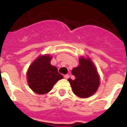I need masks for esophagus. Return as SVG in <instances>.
Listing matches in <instances>:
<instances>
[{
  "label": "esophagus",
  "instance_id": "obj_1",
  "mask_svg": "<svg viewBox=\"0 0 127 127\" xmlns=\"http://www.w3.org/2000/svg\"><path fill=\"white\" fill-rule=\"evenodd\" d=\"M70 76L68 75V74H65V75L64 76V78H66V79H68V78H69Z\"/></svg>",
  "mask_w": 127,
  "mask_h": 127
}]
</instances>
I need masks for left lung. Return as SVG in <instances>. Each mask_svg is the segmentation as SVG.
I'll return each instance as SVG.
<instances>
[{"instance_id": "left-lung-1", "label": "left lung", "mask_w": 127, "mask_h": 127, "mask_svg": "<svg viewBox=\"0 0 127 127\" xmlns=\"http://www.w3.org/2000/svg\"><path fill=\"white\" fill-rule=\"evenodd\" d=\"M72 74L75 76V79L68 78V80L76 95L86 98L96 92L99 85V77L90 59L80 58L79 66L73 68Z\"/></svg>"}]
</instances>
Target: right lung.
<instances>
[{"label":"right lung","instance_id":"add662e5","mask_svg":"<svg viewBox=\"0 0 127 127\" xmlns=\"http://www.w3.org/2000/svg\"><path fill=\"white\" fill-rule=\"evenodd\" d=\"M51 59L49 55L40 56L29 67L27 73L28 85L37 94H47L58 80L63 78L57 67L51 64Z\"/></svg>","mask_w":127,"mask_h":127}]
</instances>
